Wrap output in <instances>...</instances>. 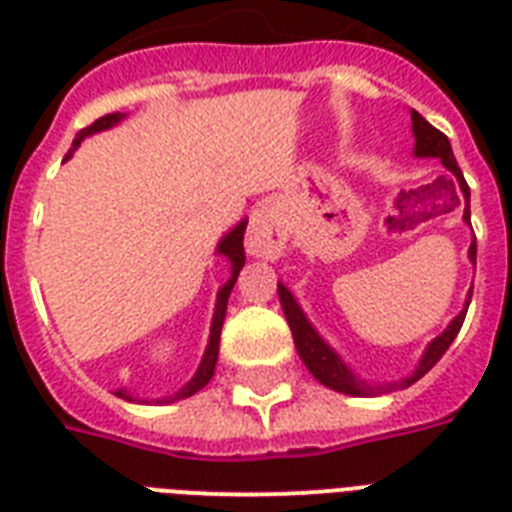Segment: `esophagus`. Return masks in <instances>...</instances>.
Instances as JSON below:
<instances>
[{
    "instance_id": "1",
    "label": "esophagus",
    "mask_w": 512,
    "mask_h": 512,
    "mask_svg": "<svg viewBox=\"0 0 512 512\" xmlns=\"http://www.w3.org/2000/svg\"><path fill=\"white\" fill-rule=\"evenodd\" d=\"M287 241V225L273 207H260L252 215L247 231V252L265 260H276Z\"/></svg>"
}]
</instances>
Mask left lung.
I'll use <instances>...</instances> for the list:
<instances>
[{
	"label": "left lung",
	"mask_w": 512,
	"mask_h": 512,
	"mask_svg": "<svg viewBox=\"0 0 512 512\" xmlns=\"http://www.w3.org/2000/svg\"><path fill=\"white\" fill-rule=\"evenodd\" d=\"M412 130H414V138H417L414 154L438 156L446 170L457 177V185H460V191H462V204H465V215L462 217H465V223H470V188L468 183H465V177H462V170L457 167V159H454L452 154L449 138H446L444 132H438L433 124L425 122L417 111H412ZM449 183H452V180H449ZM457 204H460V199H457ZM470 260L476 263V241L470 244ZM279 300H281V308H284V316H287L289 329H292V337H295L297 353H300V358H303V364L308 366V372H311L321 385H327V388L337 390V393H348V396H374V393H388V390H396V388H409L412 382L425 377V374L438 364V358L444 356L446 348L454 342V337H457V332H460L462 321H465V313H468V305H470L468 300V303H465V311H462L460 316H457V319H454L452 324H449V327L436 337V340L430 342L428 350H425V356L420 358V366L412 372V377H406V380L401 382H388V385H366L364 380H358L356 374L342 364V358L337 356L335 350L321 340L319 332L311 327V321L305 319V313L300 311V305H297V300L292 297V292H289L284 284H279Z\"/></svg>",
	"instance_id": "left-lung-1"
}]
</instances>
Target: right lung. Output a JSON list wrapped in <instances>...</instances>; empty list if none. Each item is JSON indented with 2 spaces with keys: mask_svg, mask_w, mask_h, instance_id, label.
Instances as JSON below:
<instances>
[{
  "mask_svg": "<svg viewBox=\"0 0 512 512\" xmlns=\"http://www.w3.org/2000/svg\"><path fill=\"white\" fill-rule=\"evenodd\" d=\"M122 119H124L122 114L100 116L98 122H92L90 127H84V130L76 132L74 148H79V143H82L87 135H92V132H100V130H108V127H114V124H119ZM244 231H247V220H241V223L236 225L231 233H225L223 241L217 244V255H225L228 260H231V279H228V284H223V287H220V292H217L215 316H212V329H209V342H207V350H204V358H201L199 369H196V374H193L188 385H183V388L177 390L175 396L162 398V401H180V398H188V396H193V393H199V390L204 388L209 380H212V374H215L217 348H220V329H223L228 297H231L233 284H236V279H239V271L244 268V260H247V257H244ZM116 396L132 401V396L127 393V390H116Z\"/></svg>",
  "mask_w": 512,
  "mask_h": 512,
  "instance_id": "obj_1",
  "label": "right lung"
}]
</instances>
